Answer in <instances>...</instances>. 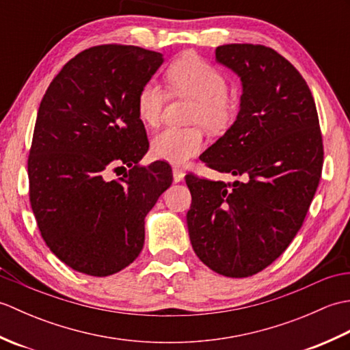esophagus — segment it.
I'll return each mask as SVG.
<instances>
[{
  "label": "esophagus",
  "instance_id": "1",
  "mask_svg": "<svg viewBox=\"0 0 350 350\" xmlns=\"http://www.w3.org/2000/svg\"><path fill=\"white\" fill-rule=\"evenodd\" d=\"M185 179V173L180 170V168H173V180L176 183H179Z\"/></svg>",
  "mask_w": 350,
  "mask_h": 350
}]
</instances>
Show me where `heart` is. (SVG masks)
Wrapping results in <instances>:
<instances>
[{"label":"heart","mask_w":350,"mask_h":350,"mask_svg":"<svg viewBox=\"0 0 350 350\" xmlns=\"http://www.w3.org/2000/svg\"><path fill=\"white\" fill-rule=\"evenodd\" d=\"M168 83L176 93L196 99L189 122L200 124L209 132L226 131L233 122L234 105L227 96V78L212 64L196 54H187L171 64ZM165 93L162 87L148 81L137 98V113L139 120L147 126L161 122ZM204 147V137L200 128H167L152 138L150 148L154 158L174 165L185 163L198 154Z\"/></svg>","instance_id":"1"}]
</instances>
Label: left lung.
<instances>
[{"instance_id":"obj_1","label":"left lung","mask_w":350,"mask_h":350,"mask_svg":"<svg viewBox=\"0 0 350 350\" xmlns=\"http://www.w3.org/2000/svg\"><path fill=\"white\" fill-rule=\"evenodd\" d=\"M217 62L241 78L234 123L200 156L243 180L187 176L197 257L217 273L251 277L278 258L302 227L323 163L316 103L301 73L262 44L230 43Z\"/></svg>"}]
</instances>
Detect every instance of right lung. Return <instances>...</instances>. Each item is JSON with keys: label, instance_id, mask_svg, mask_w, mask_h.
<instances>
[{"label": "right lung", "instance_id": "add662e5", "mask_svg": "<svg viewBox=\"0 0 350 350\" xmlns=\"http://www.w3.org/2000/svg\"><path fill=\"white\" fill-rule=\"evenodd\" d=\"M163 55L128 44L85 49L52 79L37 111L28 158L29 202L44 243L92 277L120 272L144 245V218L173 182L171 167L138 162L148 150L138 92ZM111 167H129L107 181Z\"/></svg>", "mask_w": 350, "mask_h": 350}]
</instances>
